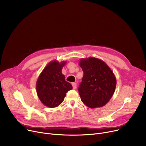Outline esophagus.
Here are the masks:
<instances>
[{
  "label": "esophagus",
  "instance_id": "esophagus-1",
  "mask_svg": "<svg viewBox=\"0 0 146 146\" xmlns=\"http://www.w3.org/2000/svg\"><path fill=\"white\" fill-rule=\"evenodd\" d=\"M72 85L73 86V89H75L76 88V86H77V84H76V83H72Z\"/></svg>",
  "mask_w": 146,
  "mask_h": 146
}]
</instances>
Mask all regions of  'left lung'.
<instances>
[{
	"mask_svg": "<svg viewBox=\"0 0 146 146\" xmlns=\"http://www.w3.org/2000/svg\"><path fill=\"white\" fill-rule=\"evenodd\" d=\"M83 76L78 88L82 102L90 108L102 107L113 96L117 81L113 72L104 61L95 57L81 58Z\"/></svg>",
	"mask_w": 146,
	"mask_h": 146,
	"instance_id": "8db88e82",
	"label": "left lung"
}]
</instances>
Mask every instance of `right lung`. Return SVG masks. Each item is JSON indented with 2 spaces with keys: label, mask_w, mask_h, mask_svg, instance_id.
<instances>
[{
  "label": "right lung",
  "mask_w": 146,
  "mask_h": 146,
  "mask_svg": "<svg viewBox=\"0 0 146 146\" xmlns=\"http://www.w3.org/2000/svg\"><path fill=\"white\" fill-rule=\"evenodd\" d=\"M66 61L59 63L53 60L45 66L38 77L36 89L41 102L49 108H55L64 101L66 93L72 89V85L66 81L61 73Z\"/></svg>",
  "instance_id": "obj_1"
}]
</instances>
